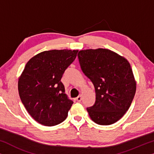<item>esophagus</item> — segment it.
Segmentation results:
<instances>
[{"label":"esophagus","mask_w":154,"mask_h":154,"mask_svg":"<svg viewBox=\"0 0 154 154\" xmlns=\"http://www.w3.org/2000/svg\"><path fill=\"white\" fill-rule=\"evenodd\" d=\"M76 100L78 101V102H81V101L82 100V95H81H81L77 97Z\"/></svg>","instance_id":"1"}]
</instances>
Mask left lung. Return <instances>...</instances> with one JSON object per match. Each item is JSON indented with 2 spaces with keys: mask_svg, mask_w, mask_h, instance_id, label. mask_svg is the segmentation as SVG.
<instances>
[{
  "mask_svg": "<svg viewBox=\"0 0 154 154\" xmlns=\"http://www.w3.org/2000/svg\"><path fill=\"white\" fill-rule=\"evenodd\" d=\"M81 70L93 83L96 100L87 111L97 124L116 123L130 108L136 81L127 59L109 49L82 50L78 54Z\"/></svg>",
  "mask_w": 154,
  "mask_h": 154,
  "instance_id": "8db88e82",
  "label": "left lung"
}]
</instances>
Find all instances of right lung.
Here are the masks:
<instances>
[{"label":"right lung","instance_id":"obj_1","mask_svg":"<svg viewBox=\"0 0 154 154\" xmlns=\"http://www.w3.org/2000/svg\"><path fill=\"white\" fill-rule=\"evenodd\" d=\"M79 50H51L37 54L26 63L18 80L22 102L41 125L54 126L66 119L73 102L65 94L63 73Z\"/></svg>","mask_w":154,"mask_h":154}]
</instances>
